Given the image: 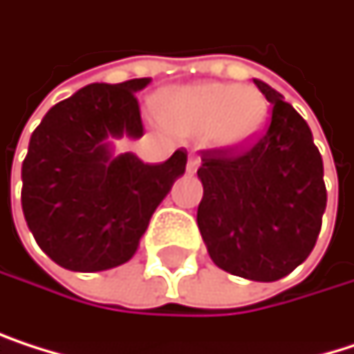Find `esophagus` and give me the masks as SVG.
Masks as SVG:
<instances>
[{"label":"esophagus","instance_id":"1","mask_svg":"<svg viewBox=\"0 0 354 354\" xmlns=\"http://www.w3.org/2000/svg\"><path fill=\"white\" fill-rule=\"evenodd\" d=\"M198 167H200V156L189 154V158H187V173H189V175H194V173L198 171Z\"/></svg>","mask_w":354,"mask_h":354}]
</instances>
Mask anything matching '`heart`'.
<instances>
[{
	"mask_svg": "<svg viewBox=\"0 0 354 354\" xmlns=\"http://www.w3.org/2000/svg\"><path fill=\"white\" fill-rule=\"evenodd\" d=\"M156 114L181 136L206 133L216 148L240 150L263 133L269 106L252 85L196 83L165 91Z\"/></svg>",
	"mask_w": 354,
	"mask_h": 354,
	"instance_id": "heart-1",
	"label": "heart"
}]
</instances>
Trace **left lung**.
<instances>
[{"label":"left lung","mask_w":354,"mask_h":354,"mask_svg":"<svg viewBox=\"0 0 354 354\" xmlns=\"http://www.w3.org/2000/svg\"><path fill=\"white\" fill-rule=\"evenodd\" d=\"M263 138L246 152L206 150L198 227L212 263L252 281H277L311 254L328 202L324 160L306 120L267 83Z\"/></svg>","instance_id":"1"}]
</instances>
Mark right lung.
<instances>
[{
    "instance_id": "1",
    "label": "right lung",
    "mask_w": 354,
    "mask_h": 354,
    "mask_svg": "<svg viewBox=\"0 0 354 354\" xmlns=\"http://www.w3.org/2000/svg\"><path fill=\"white\" fill-rule=\"evenodd\" d=\"M152 79L91 83L58 102L32 131L22 162V212L39 248L64 269L93 273L127 263L187 152L160 165L112 140L144 136L136 93Z\"/></svg>"
}]
</instances>
